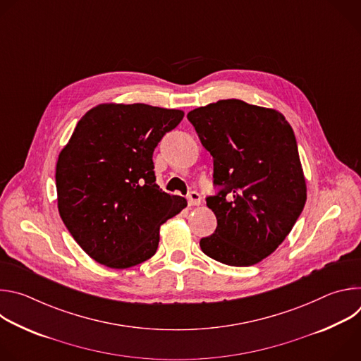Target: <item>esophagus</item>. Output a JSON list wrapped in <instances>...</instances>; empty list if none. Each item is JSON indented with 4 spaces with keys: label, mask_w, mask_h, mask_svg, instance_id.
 Here are the masks:
<instances>
[{
    "label": "esophagus",
    "mask_w": 361,
    "mask_h": 361,
    "mask_svg": "<svg viewBox=\"0 0 361 361\" xmlns=\"http://www.w3.org/2000/svg\"><path fill=\"white\" fill-rule=\"evenodd\" d=\"M188 205H200L201 204V195L197 191H191L187 197Z\"/></svg>",
    "instance_id": "34e87169"
}]
</instances>
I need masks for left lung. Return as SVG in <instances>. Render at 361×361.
<instances>
[{
  "label": "left lung",
  "instance_id": "1",
  "mask_svg": "<svg viewBox=\"0 0 361 361\" xmlns=\"http://www.w3.org/2000/svg\"><path fill=\"white\" fill-rule=\"evenodd\" d=\"M187 118L213 156L217 188L205 197L217 228L200 247L227 266L257 264L284 241L305 204L294 131L279 111L235 98L195 109Z\"/></svg>",
  "mask_w": 361,
  "mask_h": 361
}]
</instances>
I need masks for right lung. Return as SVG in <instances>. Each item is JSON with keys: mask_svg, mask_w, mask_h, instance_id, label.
<instances>
[{"mask_svg": "<svg viewBox=\"0 0 361 361\" xmlns=\"http://www.w3.org/2000/svg\"><path fill=\"white\" fill-rule=\"evenodd\" d=\"M180 110L101 104L77 124L56 170L59 212L95 262L137 266L157 251L160 226L187 200L160 190L152 152L183 120Z\"/></svg>", "mask_w": 361, "mask_h": 361, "instance_id": "obj_1", "label": "right lung"}]
</instances>
